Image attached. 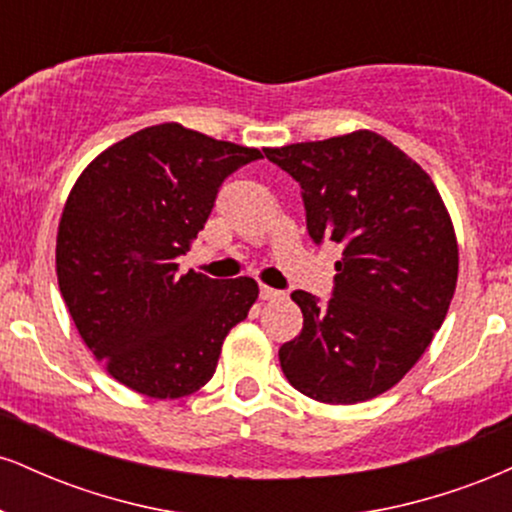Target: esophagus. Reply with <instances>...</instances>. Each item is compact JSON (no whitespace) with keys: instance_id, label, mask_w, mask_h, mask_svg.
I'll use <instances>...</instances> for the list:
<instances>
[{"instance_id":"obj_1","label":"esophagus","mask_w":512,"mask_h":512,"mask_svg":"<svg viewBox=\"0 0 512 512\" xmlns=\"http://www.w3.org/2000/svg\"><path fill=\"white\" fill-rule=\"evenodd\" d=\"M286 293L284 291H276L272 286H260V298L262 301H279V298H284Z\"/></svg>"}]
</instances>
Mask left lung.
I'll list each match as a JSON object with an SVG mask.
<instances>
[{"instance_id":"left-lung-1","label":"left lung","mask_w":512,"mask_h":512,"mask_svg":"<svg viewBox=\"0 0 512 512\" xmlns=\"http://www.w3.org/2000/svg\"><path fill=\"white\" fill-rule=\"evenodd\" d=\"M301 185L315 245H342L327 301L291 298L303 330L279 349L286 380L325 404L383 395L407 375L448 315L457 240L426 170L380 134L264 149Z\"/></svg>"}]
</instances>
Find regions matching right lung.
Here are the masks:
<instances>
[{
	"label": "right lung",
	"instance_id": "1",
	"mask_svg": "<svg viewBox=\"0 0 512 512\" xmlns=\"http://www.w3.org/2000/svg\"><path fill=\"white\" fill-rule=\"evenodd\" d=\"M262 158L178 122L105 149L76 180L57 231V281L76 330L122 385L178 399L207 385L257 281L178 274L223 180Z\"/></svg>",
	"mask_w": 512,
	"mask_h": 512
}]
</instances>
